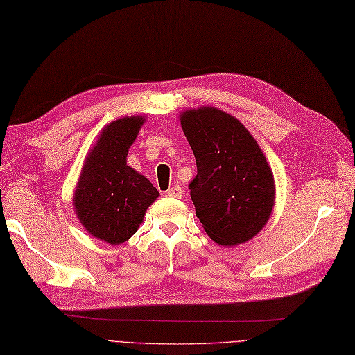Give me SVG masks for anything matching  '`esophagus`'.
Returning a JSON list of instances; mask_svg holds the SVG:
<instances>
[{
  "label": "esophagus",
  "mask_w": 355,
  "mask_h": 355,
  "mask_svg": "<svg viewBox=\"0 0 355 355\" xmlns=\"http://www.w3.org/2000/svg\"><path fill=\"white\" fill-rule=\"evenodd\" d=\"M167 196H168V197H175V198L182 197V188H180L179 185L170 187V188L167 189Z\"/></svg>",
  "instance_id": "34e87169"
}]
</instances>
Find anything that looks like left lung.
<instances>
[{"label": "left lung", "instance_id": "1", "mask_svg": "<svg viewBox=\"0 0 355 355\" xmlns=\"http://www.w3.org/2000/svg\"><path fill=\"white\" fill-rule=\"evenodd\" d=\"M180 125L197 162L189 194L205 232L223 246L251 241L275 206L263 150L241 121L216 107L182 112Z\"/></svg>", "mask_w": 355, "mask_h": 355}]
</instances>
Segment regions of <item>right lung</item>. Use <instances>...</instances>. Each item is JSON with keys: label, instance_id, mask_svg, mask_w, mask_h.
Instances as JSON below:
<instances>
[{"label": "right lung", "instance_id": "add662e5", "mask_svg": "<svg viewBox=\"0 0 355 355\" xmlns=\"http://www.w3.org/2000/svg\"><path fill=\"white\" fill-rule=\"evenodd\" d=\"M141 116H127L104 127L80 171L73 203L78 219L91 236L119 245L137 232L148 207L159 193L149 179L127 166Z\"/></svg>", "mask_w": 355, "mask_h": 355}]
</instances>
